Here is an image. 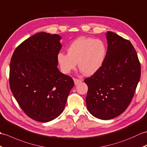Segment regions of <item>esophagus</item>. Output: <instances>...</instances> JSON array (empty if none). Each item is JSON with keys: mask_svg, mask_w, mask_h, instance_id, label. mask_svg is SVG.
I'll use <instances>...</instances> for the list:
<instances>
[{"mask_svg": "<svg viewBox=\"0 0 147 147\" xmlns=\"http://www.w3.org/2000/svg\"><path fill=\"white\" fill-rule=\"evenodd\" d=\"M74 84L76 85H77L79 83L81 82L82 81V79H75L74 78Z\"/></svg>", "mask_w": 147, "mask_h": 147, "instance_id": "1", "label": "esophagus"}]
</instances>
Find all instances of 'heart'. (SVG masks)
Wrapping results in <instances>:
<instances>
[{
    "instance_id": "1",
    "label": "heart",
    "mask_w": 147,
    "mask_h": 147,
    "mask_svg": "<svg viewBox=\"0 0 147 147\" xmlns=\"http://www.w3.org/2000/svg\"><path fill=\"white\" fill-rule=\"evenodd\" d=\"M107 55L105 43L98 39L80 37L67 48V54L59 53L57 61L61 72L67 74L78 66L80 71L91 76L102 67Z\"/></svg>"
}]
</instances>
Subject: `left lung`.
<instances>
[{
  "label": "left lung",
  "instance_id": "left-lung-1",
  "mask_svg": "<svg viewBox=\"0 0 147 147\" xmlns=\"http://www.w3.org/2000/svg\"><path fill=\"white\" fill-rule=\"evenodd\" d=\"M107 51L100 69L84 82L88 86L87 109L100 119H110L126 109L141 76V66L129 40L111 31L106 33Z\"/></svg>",
  "mask_w": 147,
  "mask_h": 147
}]
</instances>
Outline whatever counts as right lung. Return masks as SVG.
Instances as JSON below:
<instances>
[{
	"label": "right lung",
	"mask_w": 147,
	"mask_h": 147,
	"mask_svg": "<svg viewBox=\"0 0 147 147\" xmlns=\"http://www.w3.org/2000/svg\"><path fill=\"white\" fill-rule=\"evenodd\" d=\"M60 39L58 34L38 32L19 45L11 60V92L26 115L37 121L57 118L74 86L71 77L57 68Z\"/></svg>",
	"instance_id": "obj_1"
}]
</instances>
